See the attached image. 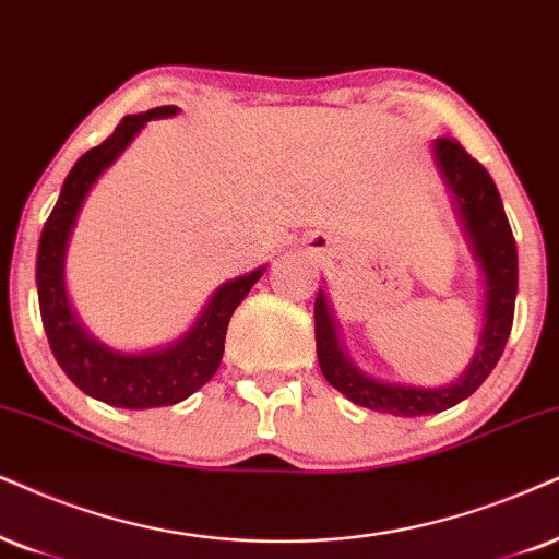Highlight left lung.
Masks as SVG:
<instances>
[{
	"instance_id": "left-lung-1",
	"label": "left lung",
	"mask_w": 559,
	"mask_h": 559,
	"mask_svg": "<svg viewBox=\"0 0 559 559\" xmlns=\"http://www.w3.org/2000/svg\"><path fill=\"white\" fill-rule=\"evenodd\" d=\"M433 159L485 278L483 332H479L475 356L462 377L436 390L366 377L343 350L335 314L322 288L314 299L317 361L324 379L356 405L400 415V418L433 415L454 407L490 377L511 335L515 292H519V252H515L511 224H508L503 201L490 173L475 157H469L456 139H436Z\"/></svg>"
}]
</instances>
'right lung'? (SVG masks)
I'll list each match as a JSON object with an SVG mask.
<instances>
[{"label": "right lung", "instance_id": "obj_1", "mask_svg": "<svg viewBox=\"0 0 559 559\" xmlns=\"http://www.w3.org/2000/svg\"><path fill=\"white\" fill-rule=\"evenodd\" d=\"M175 112H178V105H162L139 116H126L100 146L82 154L63 180L59 201L48 216L38 245L35 284H38L40 317H44L51 353L63 373L84 394L108 402L112 407H165L201 390L222 364L231 314L265 271V267H258L218 286L203 312L198 314L193 328L167 348L146 353L110 350L108 345L97 343L76 320L67 296V284H63V263H67L69 237H72L84 198L105 169L136 139L146 121L169 118Z\"/></svg>", "mask_w": 559, "mask_h": 559}]
</instances>
